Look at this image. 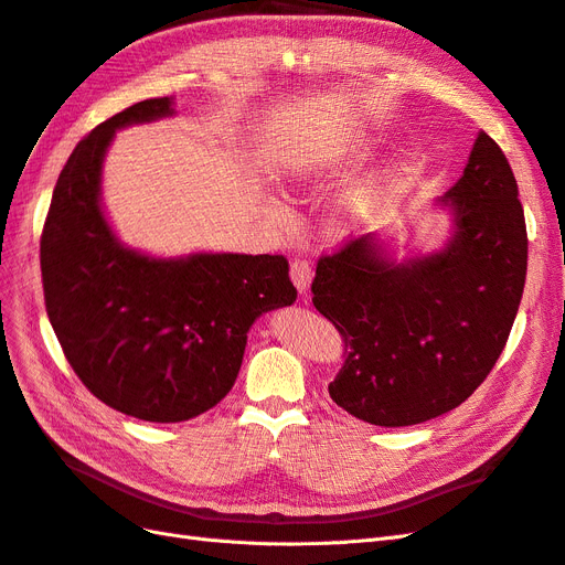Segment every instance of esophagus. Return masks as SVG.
<instances>
[{"label":"esophagus","instance_id":"esophagus-1","mask_svg":"<svg viewBox=\"0 0 565 565\" xmlns=\"http://www.w3.org/2000/svg\"><path fill=\"white\" fill-rule=\"evenodd\" d=\"M289 276H292L297 289L303 295L306 289H309V282H311V276H313L311 262L306 259V256H295L292 264H289Z\"/></svg>","mask_w":565,"mask_h":565}]
</instances>
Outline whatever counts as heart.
Returning <instances> with one entry per match:
<instances>
[{
    "mask_svg": "<svg viewBox=\"0 0 565 565\" xmlns=\"http://www.w3.org/2000/svg\"><path fill=\"white\" fill-rule=\"evenodd\" d=\"M367 207H370V198H367V195H355V198L349 200L347 212H349L351 216H363V214L367 212Z\"/></svg>",
    "mask_w": 565,
    "mask_h": 565,
    "instance_id": "heart-1",
    "label": "heart"
}]
</instances>
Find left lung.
<instances>
[{
  "mask_svg": "<svg viewBox=\"0 0 565 565\" xmlns=\"http://www.w3.org/2000/svg\"><path fill=\"white\" fill-rule=\"evenodd\" d=\"M443 202L455 210V235L440 254L393 266L365 235L318 259L313 306L344 337L330 398L363 422L409 426L450 413L486 382L514 324L525 216L488 134Z\"/></svg>",
  "mask_w": 565,
  "mask_h": 565,
  "instance_id": "1",
  "label": "left lung"
}]
</instances>
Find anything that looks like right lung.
I'll use <instances>...</instances> for the list:
<instances>
[{
    "label": "right lung",
    "mask_w": 565,
    "mask_h": 565,
    "mask_svg": "<svg viewBox=\"0 0 565 565\" xmlns=\"http://www.w3.org/2000/svg\"><path fill=\"white\" fill-rule=\"evenodd\" d=\"M172 113L148 98L92 129L61 169L40 241L46 313L79 382L146 422H185L233 388L247 330L297 299L282 254L160 262L115 241L98 204L115 129Z\"/></svg>",
    "instance_id": "obj_1"
}]
</instances>
